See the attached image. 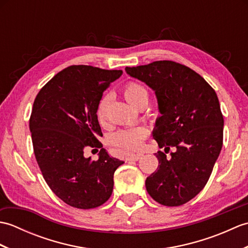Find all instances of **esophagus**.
I'll return each mask as SVG.
<instances>
[{"mask_svg":"<svg viewBox=\"0 0 248 248\" xmlns=\"http://www.w3.org/2000/svg\"><path fill=\"white\" fill-rule=\"evenodd\" d=\"M141 155H143V154H138V155H131L129 157H128V160L129 161H139L140 157H141Z\"/></svg>","mask_w":248,"mask_h":248,"instance_id":"34e87169","label":"esophagus"}]
</instances>
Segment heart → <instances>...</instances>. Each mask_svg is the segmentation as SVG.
I'll list each match as a JSON object with an SVG mask.
<instances>
[{
    "label": "heart",
    "instance_id": "1",
    "mask_svg": "<svg viewBox=\"0 0 248 248\" xmlns=\"http://www.w3.org/2000/svg\"><path fill=\"white\" fill-rule=\"evenodd\" d=\"M123 93L125 100H127L130 104H132L133 107L138 108L140 105L148 103V92H147V89L143 85H140V83H128L127 85L124 87ZM108 103V97L104 96L101 98V100H100L97 105L96 115L100 124H103L105 121V113H107ZM147 134H148V132H147V130L144 127L124 129L110 134L108 140L110 145L117 147V148L121 150L132 151L140 148L145 139L147 138Z\"/></svg>",
    "mask_w": 248,
    "mask_h": 248
}]
</instances>
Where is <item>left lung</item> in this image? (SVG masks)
Masks as SVG:
<instances>
[{"mask_svg": "<svg viewBox=\"0 0 248 248\" xmlns=\"http://www.w3.org/2000/svg\"><path fill=\"white\" fill-rule=\"evenodd\" d=\"M125 72L155 91L161 116L154 139L165 153L174 148L170 158L155 154L160 165L146 179L147 192L163 205H181L204 187L222 150L224 118L217 93L197 72L176 62L125 67Z\"/></svg>", "mask_w": 248, "mask_h": 248, "instance_id": "1", "label": "left lung"}]
</instances>
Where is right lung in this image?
<instances>
[{"mask_svg":"<svg viewBox=\"0 0 248 248\" xmlns=\"http://www.w3.org/2000/svg\"><path fill=\"white\" fill-rule=\"evenodd\" d=\"M121 75V70L70 66L35 98L30 130L36 161L52 192L71 207L103 204L112 195L115 170L124 163L102 148L96 115L103 92ZM86 146L102 148L97 161L83 156Z\"/></svg>","mask_w":248,"mask_h":248,"instance_id":"add662e5","label":"right lung"}]
</instances>
